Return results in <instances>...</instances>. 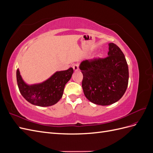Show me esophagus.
<instances>
[{
  "label": "esophagus",
  "instance_id": "1",
  "mask_svg": "<svg viewBox=\"0 0 153 153\" xmlns=\"http://www.w3.org/2000/svg\"><path fill=\"white\" fill-rule=\"evenodd\" d=\"M73 68L75 71H78L79 69V64L78 63H75L73 64Z\"/></svg>",
  "mask_w": 153,
  "mask_h": 153
}]
</instances>
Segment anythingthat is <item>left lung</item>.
I'll return each instance as SVG.
<instances>
[{"label": "left lung", "instance_id": "obj_1", "mask_svg": "<svg viewBox=\"0 0 153 153\" xmlns=\"http://www.w3.org/2000/svg\"><path fill=\"white\" fill-rule=\"evenodd\" d=\"M108 57L82 61V86L87 100L99 105L117 102L126 92L129 79L128 66L121 50L109 43Z\"/></svg>", "mask_w": 153, "mask_h": 153}]
</instances>
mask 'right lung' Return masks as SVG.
I'll list each match as a JSON object with an SVG mask.
<instances>
[{"mask_svg":"<svg viewBox=\"0 0 153 153\" xmlns=\"http://www.w3.org/2000/svg\"><path fill=\"white\" fill-rule=\"evenodd\" d=\"M73 69L57 71L48 80L41 84L29 85L23 80L19 69L16 71L18 89L22 96L32 105L49 106L55 105L62 98L64 87L70 80Z\"/></svg>","mask_w":153,"mask_h":153,"instance_id":"right-lung-1","label":"right lung"}]
</instances>
